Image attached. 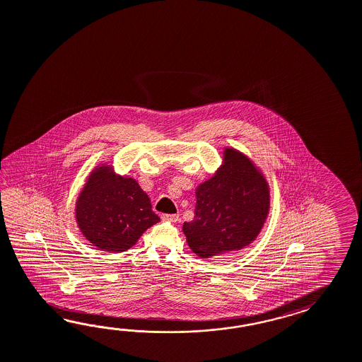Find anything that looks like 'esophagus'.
I'll use <instances>...</instances> for the list:
<instances>
[{
    "instance_id": "34e87169",
    "label": "esophagus",
    "mask_w": 362,
    "mask_h": 362,
    "mask_svg": "<svg viewBox=\"0 0 362 362\" xmlns=\"http://www.w3.org/2000/svg\"><path fill=\"white\" fill-rule=\"evenodd\" d=\"M162 220L168 221V222H177L179 214H162Z\"/></svg>"
}]
</instances>
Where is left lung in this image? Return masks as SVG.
Segmentation results:
<instances>
[{"label":"left lung","instance_id":"8db88e82","mask_svg":"<svg viewBox=\"0 0 362 362\" xmlns=\"http://www.w3.org/2000/svg\"><path fill=\"white\" fill-rule=\"evenodd\" d=\"M194 218L185 222L187 243L199 257L251 245L269 213V185L255 163L234 148L223 149L220 168L196 188Z\"/></svg>","mask_w":362,"mask_h":362}]
</instances>
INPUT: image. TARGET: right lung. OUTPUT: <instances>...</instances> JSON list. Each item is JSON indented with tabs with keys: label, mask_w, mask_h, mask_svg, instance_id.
Masks as SVG:
<instances>
[{
	"label": "right lung",
	"mask_w": 362,
	"mask_h": 362,
	"mask_svg": "<svg viewBox=\"0 0 362 362\" xmlns=\"http://www.w3.org/2000/svg\"><path fill=\"white\" fill-rule=\"evenodd\" d=\"M76 221L93 246L123 252L136 245L159 217L149 196L133 177L117 175L111 165H99L88 177L76 202Z\"/></svg>",
	"instance_id": "right-lung-1"
}]
</instances>
